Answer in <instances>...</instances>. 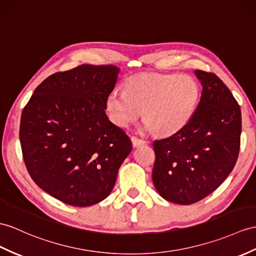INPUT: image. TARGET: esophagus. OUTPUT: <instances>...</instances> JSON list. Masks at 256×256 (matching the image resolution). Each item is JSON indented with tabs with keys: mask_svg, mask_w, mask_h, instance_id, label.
Segmentation results:
<instances>
[{
	"mask_svg": "<svg viewBox=\"0 0 256 256\" xmlns=\"http://www.w3.org/2000/svg\"><path fill=\"white\" fill-rule=\"evenodd\" d=\"M132 146H134V148L140 146H142V144H144V141H143L142 139L136 138V136H132Z\"/></svg>",
	"mask_w": 256,
	"mask_h": 256,
	"instance_id": "esophagus-1",
	"label": "esophagus"
}]
</instances>
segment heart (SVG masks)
<instances>
[{"mask_svg":"<svg viewBox=\"0 0 256 256\" xmlns=\"http://www.w3.org/2000/svg\"><path fill=\"white\" fill-rule=\"evenodd\" d=\"M198 98L200 86L189 74H146L128 78L124 91L110 92L105 106L117 127L126 128L143 110L142 132L170 136L190 122Z\"/></svg>","mask_w":256,"mask_h":256,"instance_id":"1","label":"heart"}]
</instances>
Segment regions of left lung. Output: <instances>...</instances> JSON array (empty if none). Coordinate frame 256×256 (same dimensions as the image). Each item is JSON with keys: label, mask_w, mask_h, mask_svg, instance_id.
<instances>
[{"label": "left lung", "mask_w": 256, "mask_h": 256, "mask_svg": "<svg viewBox=\"0 0 256 256\" xmlns=\"http://www.w3.org/2000/svg\"><path fill=\"white\" fill-rule=\"evenodd\" d=\"M201 100L184 129L153 143L152 179L165 200L189 205L220 186L236 165L240 150L241 110L216 74L196 70Z\"/></svg>", "instance_id": "1"}]
</instances>
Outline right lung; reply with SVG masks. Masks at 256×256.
Segmentation results:
<instances>
[{"instance_id": "obj_1", "label": "right lung", "mask_w": 256, "mask_h": 256, "mask_svg": "<svg viewBox=\"0 0 256 256\" xmlns=\"http://www.w3.org/2000/svg\"><path fill=\"white\" fill-rule=\"evenodd\" d=\"M120 68L80 65L55 72L24 108L20 140L30 177L50 196L72 206L108 198L132 144L105 113Z\"/></svg>"}]
</instances>
